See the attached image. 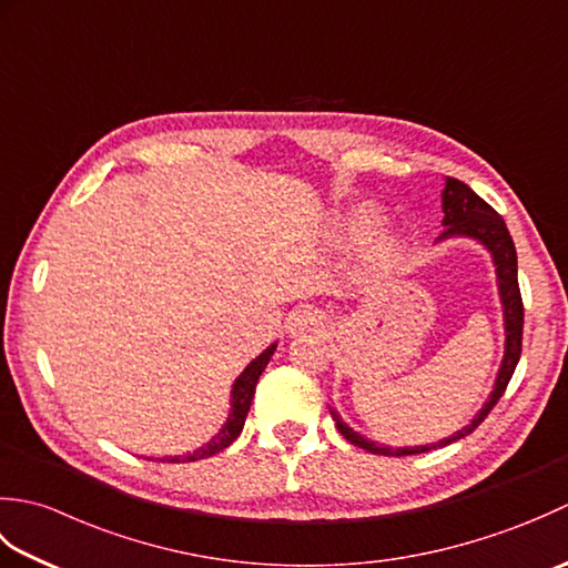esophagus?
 Returning a JSON list of instances; mask_svg holds the SVG:
<instances>
[{
	"label": "esophagus",
	"instance_id": "34e87169",
	"mask_svg": "<svg viewBox=\"0 0 568 568\" xmlns=\"http://www.w3.org/2000/svg\"><path fill=\"white\" fill-rule=\"evenodd\" d=\"M324 327V315L317 307H297L287 317V332L291 334H312L322 332Z\"/></svg>",
	"mask_w": 568,
	"mask_h": 568
}]
</instances>
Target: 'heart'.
<instances>
[{"instance_id": "b5f03b06", "label": "heart", "mask_w": 568, "mask_h": 568, "mask_svg": "<svg viewBox=\"0 0 568 568\" xmlns=\"http://www.w3.org/2000/svg\"><path fill=\"white\" fill-rule=\"evenodd\" d=\"M378 222V210L371 207V204H364V207L354 210L348 214V220L344 222V236L346 239H364L373 226ZM403 256V239L397 234H381L371 246V265L376 271H388L393 265L400 261Z\"/></svg>"}]
</instances>
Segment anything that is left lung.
Returning a JSON list of instances; mask_svg holds the SVG:
<instances>
[{"label": "left lung", "instance_id": "8db88e82", "mask_svg": "<svg viewBox=\"0 0 568 568\" xmlns=\"http://www.w3.org/2000/svg\"><path fill=\"white\" fill-rule=\"evenodd\" d=\"M442 210H444V220L442 224L446 226L442 232V239L449 236H468L476 239L484 244L493 263H496V273H498V291H500V303H503V315H505V356L498 371L496 385H493V393L488 397V403L484 409L470 419V425L464 429H458L452 437H446L437 444H425V446H400V449H390V446H383L376 442H368L366 437H361L358 432H354L348 425H344L342 417L332 409V417L336 422V429L344 434L346 442H352L354 446H361L371 454H383V456H409V454H425L437 449V446H446L456 439L466 437V434L474 432L480 422L488 417V413L496 403L503 397L505 388L515 373L517 361H520L523 354V324H525V307H523V295H520V285H517V253L513 236L505 226L503 216L490 207V204L478 197L474 190H470L466 183L456 178H446V187L442 192Z\"/></svg>", "mask_w": 568, "mask_h": 568}]
</instances>
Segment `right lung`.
Returning <instances> with one entry per match:
<instances>
[{"label": "right lung", "mask_w": 568, "mask_h": 568, "mask_svg": "<svg viewBox=\"0 0 568 568\" xmlns=\"http://www.w3.org/2000/svg\"><path fill=\"white\" fill-rule=\"evenodd\" d=\"M273 352H275V344H271L261 356L253 358L251 364L246 366V371L236 378L234 388H232V413H229V417H226V425L220 432H216V437L212 442L204 444V446H200L197 452L185 454V456H168V458H163V462H168V464L200 462V458H207V456H214V454L224 452L226 446L239 437L241 429H244V422H246V415H248L253 393H256L258 376L263 373V368L268 366Z\"/></svg>", "instance_id": "1"}]
</instances>
